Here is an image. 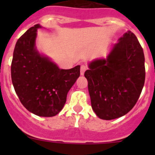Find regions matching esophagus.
I'll return each mask as SVG.
<instances>
[{
    "label": "esophagus",
    "instance_id": "34e87169",
    "mask_svg": "<svg viewBox=\"0 0 155 155\" xmlns=\"http://www.w3.org/2000/svg\"><path fill=\"white\" fill-rule=\"evenodd\" d=\"M86 67L85 66V65H82L81 66V68H80V74L81 76H83L84 73H85V71L86 70Z\"/></svg>",
    "mask_w": 155,
    "mask_h": 155
}]
</instances>
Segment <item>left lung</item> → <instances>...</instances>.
<instances>
[{
  "mask_svg": "<svg viewBox=\"0 0 155 155\" xmlns=\"http://www.w3.org/2000/svg\"><path fill=\"white\" fill-rule=\"evenodd\" d=\"M87 67L84 75L97 116L112 120L130 112L140 97L145 77L144 52L134 34L127 31L106 58L94 59Z\"/></svg>",
  "mask_w": 155,
  "mask_h": 155,
  "instance_id": "left-lung-1",
  "label": "left lung"
}]
</instances>
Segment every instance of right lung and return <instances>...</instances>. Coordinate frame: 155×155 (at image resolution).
Here are the masks:
<instances>
[{"mask_svg": "<svg viewBox=\"0 0 155 155\" xmlns=\"http://www.w3.org/2000/svg\"><path fill=\"white\" fill-rule=\"evenodd\" d=\"M40 24L31 27L16 42L11 77L20 101L31 113L52 117L63 109L68 93L80 76V66L60 69L36 46Z\"/></svg>", "mask_w": 155, "mask_h": 155, "instance_id": "obj_1", "label": "right lung"}]
</instances>
